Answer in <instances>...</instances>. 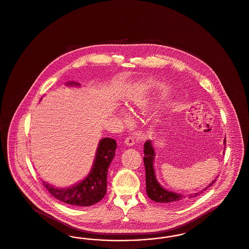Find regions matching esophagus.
I'll return each instance as SVG.
<instances>
[{"instance_id":"obj_1","label":"esophagus","mask_w":249,"mask_h":249,"mask_svg":"<svg viewBox=\"0 0 249 249\" xmlns=\"http://www.w3.org/2000/svg\"><path fill=\"white\" fill-rule=\"evenodd\" d=\"M125 143L128 145V146H132L134 144V138L132 136H129L125 139Z\"/></svg>"}]
</instances>
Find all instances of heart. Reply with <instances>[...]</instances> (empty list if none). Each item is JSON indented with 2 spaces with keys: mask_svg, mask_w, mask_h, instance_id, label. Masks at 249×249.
Segmentation results:
<instances>
[{
  "mask_svg": "<svg viewBox=\"0 0 249 249\" xmlns=\"http://www.w3.org/2000/svg\"><path fill=\"white\" fill-rule=\"evenodd\" d=\"M144 103L143 102H135V103H133V104H131L130 105V109L134 112V113H139V112H141L142 109L144 108ZM120 115L122 116V117H124V118H126V114L124 113V112H120Z\"/></svg>",
  "mask_w": 249,
  "mask_h": 249,
  "instance_id": "obj_1",
  "label": "heart"
}]
</instances>
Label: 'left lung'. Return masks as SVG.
I'll return each instance as SVG.
<instances>
[{"label": "left lung", "mask_w": 249, "mask_h": 249, "mask_svg": "<svg viewBox=\"0 0 249 249\" xmlns=\"http://www.w3.org/2000/svg\"><path fill=\"white\" fill-rule=\"evenodd\" d=\"M224 145L226 144V138L224 139ZM143 163L145 168V188H146V193L148 197L156 202L164 203L167 205H176L185 201H190V199L197 197L203 191L207 190L209 187H211L213 183L215 182L214 178L213 181L205 187V189L198 191L196 193H192L189 195H182L180 193H177L171 190H166L163 188L158 181L154 169L155 153L154 146L152 141H146L143 144Z\"/></svg>", "instance_id": "8db88e82"}]
</instances>
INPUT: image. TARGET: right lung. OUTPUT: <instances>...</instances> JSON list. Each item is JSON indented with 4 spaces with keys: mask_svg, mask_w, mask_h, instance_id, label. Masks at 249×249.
Instances as JSON below:
<instances>
[{
    "mask_svg": "<svg viewBox=\"0 0 249 249\" xmlns=\"http://www.w3.org/2000/svg\"><path fill=\"white\" fill-rule=\"evenodd\" d=\"M67 87H80L75 81L66 82ZM117 149V142L111 138H103L98 143L94 161L90 172L82 181L68 188H56L43 182L49 193L57 200L75 206H90L101 201L107 189V173Z\"/></svg>",
    "mask_w": 249,
    "mask_h": 249,
    "instance_id": "right-lung-1",
    "label": "right lung"
}]
</instances>
